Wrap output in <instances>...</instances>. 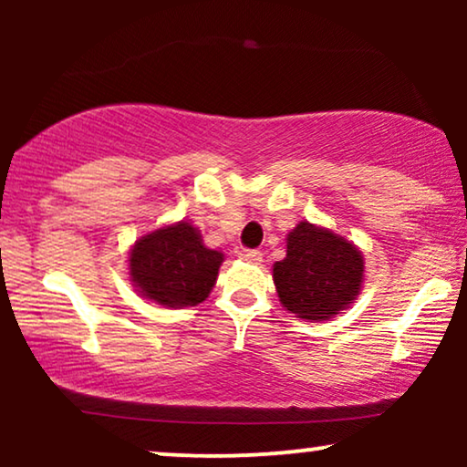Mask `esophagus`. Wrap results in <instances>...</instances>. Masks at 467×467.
Returning <instances> with one entry per match:
<instances>
[{
    "mask_svg": "<svg viewBox=\"0 0 467 467\" xmlns=\"http://www.w3.org/2000/svg\"><path fill=\"white\" fill-rule=\"evenodd\" d=\"M242 259L248 261V264H261L264 254H261V251H244L242 253Z\"/></svg>",
    "mask_w": 467,
    "mask_h": 467,
    "instance_id": "34e87169",
    "label": "esophagus"
}]
</instances>
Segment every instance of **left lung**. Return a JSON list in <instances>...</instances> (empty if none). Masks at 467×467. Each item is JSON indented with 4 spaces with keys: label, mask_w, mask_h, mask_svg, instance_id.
<instances>
[{
    "label": "left lung",
    "mask_w": 467,
    "mask_h": 467,
    "mask_svg": "<svg viewBox=\"0 0 467 467\" xmlns=\"http://www.w3.org/2000/svg\"><path fill=\"white\" fill-rule=\"evenodd\" d=\"M363 283V254L329 229L299 223L286 235V257L274 264L280 304L306 321H327L348 308Z\"/></svg>",
    "instance_id": "left-lung-1"
}]
</instances>
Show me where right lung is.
<instances>
[{"mask_svg": "<svg viewBox=\"0 0 467 467\" xmlns=\"http://www.w3.org/2000/svg\"><path fill=\"white\" fill-rule=\"evenodd\" d=\"M223 253L203 246L187 221L142 235L130 253V276L140 296L165 308L197 306L219 276Z\"/></svg>", "mask_w": 467, "mask_h": 467, "instance_id": "obj_1", "label": "right lung"}]
</instances>
